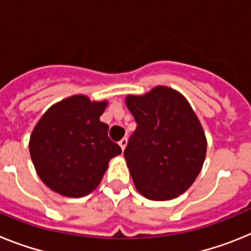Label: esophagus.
I'll use <instances>...</instances> for the list:
<instances>
[{
	"instance_id": "34e87169",
	"label": "esophagus",
	"mask_w": 251,
	"mask_h": 251,
	"mask_svg": "<svg viewBox=\"0 0 251 251\" xmlns=\"http://www.w3.org/2000/svg\"><path fill=\"white\" fill-rule=\"evenodd\" d=\"M127 138H122L121 141H119V146H121L122 151H124V148L127 147Z\"/></svg>"
}]
</instances>
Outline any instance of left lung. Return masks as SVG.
<instances>
[{
	"instance_id": "left-lung-1",
	"label": "left lung",
	"mask_w": 251,
	"mask_h": 251,
	"mask_svg": "<svg viewBox=\"0 0 251 251\" xmlns=\"http://www.w3.org/2000/svg\"><path fill=\"white\" fill-rule=\"evenodd\" d=\"M126 103L137 122L124 150L134 186L150 200H172L202 168L207 143L200 121L185 97L168 86L128 95Z\"/></svg>"
}]
</instances>
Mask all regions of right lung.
<instances>
[{
  "instance_id": "1",
  "label": "right lung",
  "mask_w": 251,
  "mask_h": 251,
  "mask_svg": "<svg viewBox=\"0 0 251 251\" xmlns=\"http://www.w3.org/2000/svg\"><path fill=\"white\" fill-rule=\"evenodd\" d=\"M106 101L73 95L50 106L31 133L30 154L37 175L52 191L83 197L95 190L122 150L100 122Z\"/></svg>"
}]
</instances>
